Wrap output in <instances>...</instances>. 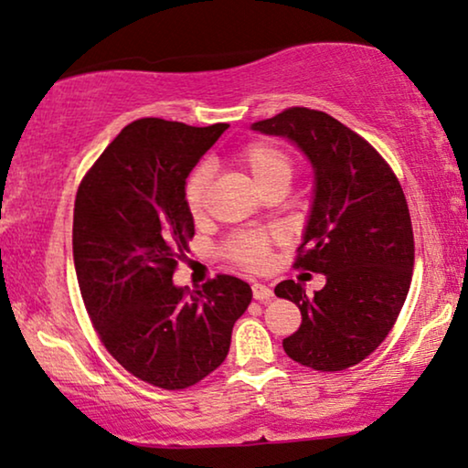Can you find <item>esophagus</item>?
Returning a JSON list of instances; mask_svg holds the SVG:
<instances>
[{
    "mask_svg": "<svg viewBox=\"0 0 468 468\" xmlns=\"http://www.w3.org/2000/svg\"><path fill=\"white\" fill-rule=\"evenodd\" d=\"M252 297L256 301H271L273 299V291L265 284H252Z\"/></svg>",
    "mask_w": 468,
    "mask_h": 468,
    "instance_id": "obj_1",
    "label": "esophagus"
}]
</instances>
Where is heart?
<instances>
[{
  "label": "heart",
  "instance_id": "obj_1",
  "mask_svg": "<svg viewBox=\"0 0 468 468\" xmlns=\"http://www.w3.org/2000/svg\"><path fill=\"white\" fill-rule=\"evenodd\" d=\"M235 161L250 176V180L261 193L288 186L292 177V159L284 148L278 144L265 140H252L235 153ZM209 169L199 165L190 171L184 182V203H186L188 214L193 218H201L206 212V199L209 188ZM284 239L280 231L271 229H243L233 233L222 243V254L235 267L246 269V271H262L271 262L273 246Z\"/></svg>",
  "mask_w": 468,
  "mask_h": 468
}]
</instances>
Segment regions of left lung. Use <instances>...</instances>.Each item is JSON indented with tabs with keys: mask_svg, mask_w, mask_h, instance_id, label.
Here are the masks:
<instances>
[{
	"mask_svg": "<svg viewBox=\"0 0 468 468\" xmlns=\"http://www.w3.org/2000/svg\"><path fill=\"white\" fill-rule=\"evenodd\" d=\"M309 156L315 197L294 269L324 273L312 297L294 280L275 294L301 309L284 352L315 371H344L392 331L413 275V229L397 174L365 137L320 110L288 108L252 124Z\"/></svg>",
	"mask_w": 468,
	"mask_h": 468,
	"instance_id": "8db88e82",
	"label": "left lung"
}]
</instances>
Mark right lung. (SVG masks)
I'll return each instance as SVG.
<instances>
[{
  "mask_svg": "<svg viewBox=\"0 0 468 468\" xmlns=\"http://www.w3.org/2000/svg\"><path fill=\"white\" fill-rule=\"evenodd\" d=\"M227 127L133 121L76 193L74 265L95 333L118 365L163 390L195 386L225 363L252 299L225 273L193 292L171 282L195 235L184 182Z\"/></svg>",
  "mask_w": 468,
  "mask_h": 468,
  "instance_id": "right-lung-1",
  "label": "right lung"
}]
</instances>
